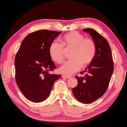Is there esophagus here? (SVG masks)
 Masks as SVG:
<instances>
[{
  "label": "esophagus",
  "instance_id": "esophagus-1",
  "mask_svg": "<svg viewBox=\"0 0 127 127\" xmlns=\"http://www.w3.org/2000/svg\"><path fill=\"white\" fill-rule=\"evenodd\" d=\"M62 77H64V78H65V79H69L71 77L70 76H67V75H63Z\"/></svg>",
  "mask_w": 127,
  "mask_h": 127
}]
</instances>
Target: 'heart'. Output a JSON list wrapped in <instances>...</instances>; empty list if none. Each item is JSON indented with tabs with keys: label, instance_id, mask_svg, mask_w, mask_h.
I'll use <instances>...</instances> for the list:
<instances>
[{
	"label": "heart",
	"instance_id": "heart-1",
	"mask_svg": "<svg viewBox=\"0 0 127 127\" xmlns=\"http://www.w3.org/2000/svg\"><path fill=\"white\" fill-rule=\"evenodd\" d=\"M62 44L54 41L48 49L50 57L53 62L61 64L64 61V47L73 48L71 58L65 62L60 68V72L71 75L77 72L82 64L86 66L94 61L96 53V45L93 39L85 38L82 33L77 31L70 32L63 36Z\"/></svg>",
	"mask_w": 127,
	"mask_h": 127
}]
</instances>
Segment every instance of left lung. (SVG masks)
Instances as JSON below:
<instances>
[{
	"mask_svg": "<svg viewBox=\"0 0 127 127\" xmlns=\"http://www.w3.org/2000/svg\"><path fill=\"white\" fill-rule=\"evenodd\" d=\"M92 37L96 45V53L92 62L85 71V76H76L78 84L72 89V92L79 102L91 103L105 94L109 86L114 71V61L108 41L95 30L83 29Z\"/></svg>",
	"mask_w": 127,
	"mask_h": 127,
	"instance_id": "1",
	"label": "left lung"
}]
</instances>
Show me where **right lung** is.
<instances>
[{
    "label": "right lung",
    "instance_id": "add662e5",
    "mask_svg": "<svg viewBox=\"0 0 127 127\" xmlns=\"http://www.w3.org/2000/svg\"><path fill=\"white\" fill-rule=\"evenodd\" d=\"M61 31L42 30L31 32L23 40L15 59V80L24 96L33 102L43 101L50 95L60 74L48 53L50 44Z\"/></svg>",
    "mask_w": 127,
    "mask_h": 127
}]
</instances>
